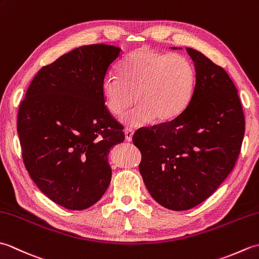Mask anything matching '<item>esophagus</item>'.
Listing matches in <instances>:
<instances>
[{"label":"esophagus","instance_id":"1","mask_svg":"<svg viewBox=\"0 0 259 259\" xmlns=\"http://www.w3.org/2000/svg\"><path fill=\"white\" fill-rule=\"evenodd\" d=\"M124 136H125V139H126V141H133V136H134V130L133 129H128L126 128L125 130H124Z\"/></svg>","mask_w":259,"mask_h":259}]
</instances>
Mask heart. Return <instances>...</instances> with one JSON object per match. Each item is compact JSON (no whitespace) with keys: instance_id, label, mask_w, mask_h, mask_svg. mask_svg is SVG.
<instances>
[{"instance_id":"b5f03b06","label":"heart","mask_w":259,"mask_h":259,"mask_svg":"<svg viewBox=\"0 0 259 259\" xmlns=\"http://www.w3.org/2000/svg\"><path fill=\"white\" fill-rule=\"evenodd\" d=\"M102 81L104 103L121 115L135 101L138 104L122 117L126 125L140 126L152 119H175L190 102L196 85V70L188 58L148 49L131 52L119 68Z\"/></svg>"}]
</instances>
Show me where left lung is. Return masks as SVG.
<instances>
[{"label": "left lung", "mask_w": 259, "mask_h": 259, "mask_svg": "<svg viewBox=\"0 0 259 259\" xmlns=\"http://www.w3.org/2000/svg\"><path fill=\"white\" fill-rule=\"evenodd\" d=\"M177 49V48H171ZM196 70L190 102L175 119L139 130V170L151 197L164 208L188 210L210 197L232 171L240 152L245 118L226 71L187 48Z\"/></svg>", "instance_id": "obj_1"}]
</instances>
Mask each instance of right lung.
Wrapping results in <instances>:
<instances>
[{
	"mask_svg": "<svg viewBox=\"0 0 259 259\" xmlns=\"http://www.w3.org/2000/svg\"><path fill=\"white\" fill-rule=\"evenodd\" d=\"M121 49L91 45L43 67L18 113L24 166L43 194L71 210L100 199L111 181L110 149L124 140L104 106L102 81Z\"/></svg>",
	"mask_w": 259,
	"mask_h": 259,
	"instance_id": "right-lung-1",
	"label": "right lung"
}]
</instances>
